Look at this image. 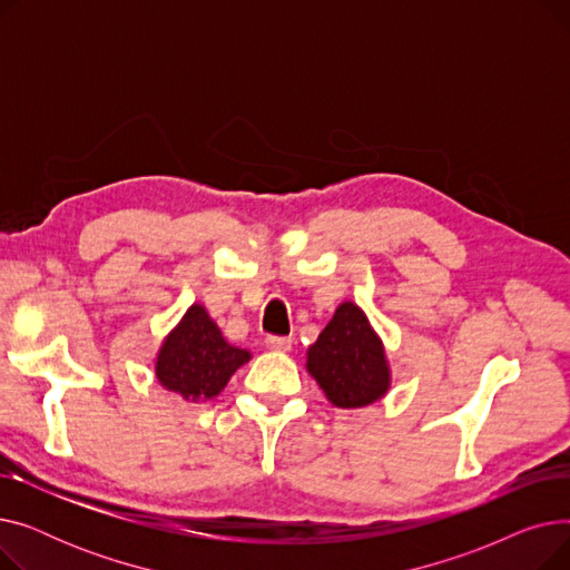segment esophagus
Segmentation results:
<instances>
[{"mask_svg":"<svg viewBox=\"0 0 570 570\" xmlns=\"http://www.w3.org/2000/svg\"><path fill=\"white\" fill-rule=\"evenodd\" d=\"M265 346H267L269 351H291V337L269 335V337H265Z\"/></svg>","mask_w":570,"mask_h":570,"instance_id":"obj_1","label":"esophagus"}]
</instances>
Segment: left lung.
<instances>
[{
  "label": "left lung",
  "mask_w": 570,
  "mask_h": 570,
  "mask_svg": "<svg viewBox=\"0 0 570 570\" xmlns=\"http://www.w3.org/2000/svg\"><path fill=\"white\" fill-rule=\"evenodd\" d=\"M307 372L340 409H361L391 387L385 351L365 312L342 303L307 351Z\"/></svg>",
  "instance_id": "8db88e82"
}]
</instances>
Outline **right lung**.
<instances>
[{
	"label": "right lung",
	"mask_w": 570,
	"mask_h": 570,
	"mask_svg": "<svg viewBox=\"0 0 570 570\" xmlns=\"http://www.w3.org/2000/svg\"><path fill=\"white\" fill-rule=\"evenodd\" d=\"M252 353L230 346L219 325L203 305H191L164 340L155 374L170 393L187 402L217 397L237 367L249 363Z\"/></svg>",
	"instance_id": "1"
}]
</instances>
